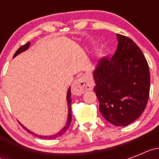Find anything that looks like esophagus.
I'll return each instance as SVG.
<instances>
[{
  "instance_id": "obj_1",
  "label": "esophagus",
  "mask_w": 159,
  "mask_h": 159,
  "mask_svg": "<svg viewBox=\"0 0 159 159\" xmlns=\"http://www.w3.org/2000/svg\"><path fill=\"white\" fill-rule=\"evenodd\" d=\"M93 89V84L84 77H80L74 82L71 87V92L75 95H81L87 91Z\"/></svg>"
}]
</instances>
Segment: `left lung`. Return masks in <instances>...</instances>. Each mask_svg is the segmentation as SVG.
Returning <instances> with one entry per match:
<instances>
[{"label": "left lung", "instance_id": "left-lung-1", "mask_svg": "<svg viewBox=\"0 0 159 159\" xmlns=\"http://www.w3.org/2000/svg\"><path fill=\"white\" fill-rule=\"evenodd\" d=\"M118 46L111 59L102 57L93 71L94 91L107 121L126 127L142 115L150 93L149 66L130 38L116 34Z\"/></svg>", "mask_w": 159, "mask_h": 159}]
</instances>
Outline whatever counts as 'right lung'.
Masks as SVG:
<instances>
[{
	"label": "right lung",
	"instance_id": "right-lung-1",
	"mask_svg": "<svg viewBox=\"0 0 159 159\" xmlns=\"http://www.w3.org/2000/svg\"><path fill=\"white\" fill-rule=\"evenodd\" d=\"M29 46H30V43L29 42H28L26 44H25V45L21 46V47L19 49H18L17 51L16 52V53L14 54L13 56V58L14 57H16V56H18L19 54H20L21 52H25L26 50H27L28 48H29ZM67 109H68V111H67V113H68V115H67V123H66L65 126H64V127H63L62 130H60V131L57 133V134H53V135H38V134H35V133H33V132H32L31 130H28L27 128L25 127H24L23 125H21L22 127H24V128L25 129V130H27L28 132H29V133H31V134H35L36 136H37V137L40 138V139H57V138L60 137V136L63 135V134L65 133L66 131H67V128L69 127L70 126V123H71V88H68V90H67ZM21 124V123H20Z\"/></svg>",
	"mask_w": 159,
	"mask_h": 159
}]
</instances>
